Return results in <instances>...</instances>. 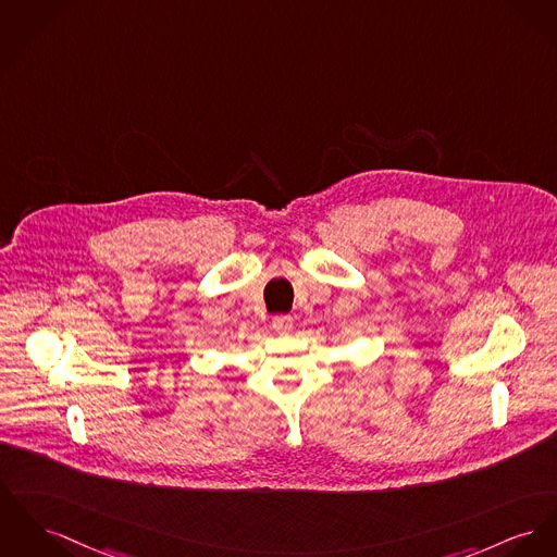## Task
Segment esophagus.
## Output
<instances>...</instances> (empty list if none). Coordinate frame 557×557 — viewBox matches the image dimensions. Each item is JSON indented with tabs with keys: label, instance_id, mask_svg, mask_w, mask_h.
I'll return each instance as SVG.
<instances>
[{
	"label": "esophagus",
	"instance_id": "1",
	"mask_svg": "<svg viewBox=\"0 0 557 557\" xmlns=\"http://www.w3.org/2000/svg\"><path fill=\"white\" fill-rule=\"evenodd\" d=\"M272 327H274L278 334H287V332L294 330V321H292L289 317H276V319L272 321Z\"/></svg>",
	"mask_w": 557,
	"mask_h": 557
}]
</instances>
